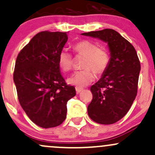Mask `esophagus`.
<instances>
[{"label": "esophagus", "mask_w": 155, "mask_h": 155, "mask_svg": "<svg viewBox=\"0 0 155 155\" xmlns=\"http://www.w3.org/2000/svg\"><path fill=\"white\" fill-rule=\"evenodd\" d=\"M83 90H84L83 88L79 87H76V93H77V94H79L81 92H82Z\"/></svg>", "instance_id": "1"}]
</instances>
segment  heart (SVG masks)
Segmentation results:
<instances>
[{"mask_svg": "<svg viewBox=\"0 0 155 155\" xmlns=\"http://www.w3.org/2000/svg\"><path fill=\"white\" fill-rule=\"evenodd\" d=\"M74 52L77 55L85 57L82 64L84 70L74 73L68 79L71 84L81 87L87 86L95 79V74H102L106 70L110 62V54L106 47L97 45L94 42L83 40L74 44ZM58 63L64 71H68L73 65V58L66 49L60 51L58 55Z\"/></svg>", "mask_w": 155, "mask_h": 155, "instance_id": "heart-1", "label": "heart"}]
</instances>
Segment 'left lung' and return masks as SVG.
<instances>
[{"mask_svg": "<svg viewBox=\"0 0 155 155\" xmlns=\"http://www.w3.org/2000/svg\"><path fill=\"white\" fill-rule=\"evenodd\" d=\"M81 35L108 44L111 55L109 64L100 80L90 88L93 97L87 112L97 123L114 124L127 113L136 97L139 59L132 44L114 30L104 29Z\"/></svg>", "mask_w": 155, "mask_h": 155, "instance_id": "1", "label": "left lung"}]
</instances>
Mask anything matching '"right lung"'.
Wrapping results in <instances>:
<instances>
[{"mask_svg": "<svg viewBox=\"0 0 155 155\" xmlns=\"http://www.w3.org/2000/svg\"><path fill=\"white\" fill-rule=\"evenodd\" d=\"M66 33H37L17 55L14 81L19 102L32 122L43 128L60 125L66 118L67 102L76 95L60 74L58 55Z\"/></svg>", "mask_w": 155, "mask_h": 155, "instance_id": "obj_1", "label": "right lung"}]
</instances>
